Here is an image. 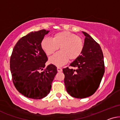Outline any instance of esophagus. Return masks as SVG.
Listing matches in <instances>:
<instances>
[{"label":"esophagus","mask_w":120,"mask_h":120,"mask_svg":"<svg viewBox=\"0 0 120 120\" xmlns=\"http://www.w3.org/2000/svg\"><path fill=\"white\" fill-rule=\"evenodd\" d=\"M57 72H60L63 71V69H62V68H57Z\"/></svg>","instance_id":"esophagus-1"}]
</instances>
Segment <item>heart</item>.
Masks as SVG:
<instances>
[{"instance_id":"b5f03b06","label":"heart","mask_w":120,"mask_h":120,"mask_svg":"<svg viewBox=\"0 0 120 120\" xmlns=\"http://www.w3.org/2000/svg\"><path fill=\"white\" fill-rule=\"evenodd\" d=\"M41 47L47 55H51L58 50L60 52L49 59V62L57 66L66 64L69 59L73 61L80 56L83 50L82 38L68 31L59 32L54 34L52 39L44 38Z\"/></svg>"}]
</instances>
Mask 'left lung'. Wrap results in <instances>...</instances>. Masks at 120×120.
Listing matches in <instances>:
<instances>
[{
    "mask_svg": "<svg viewBox=\"0 0 120 120\" xmlns=\"http://www.w3.org/2000/svg\"><path fill=\"white\" fill-rule=\"evenodd\" d=\"M84 47L80 56L71 63L76 70L64 68V83L67 92L76 98L90 97L96 92L105 72L101 47L85 32Z\"/></svg>",
    "mask_w": 120,
    "mask_h": 120,
    "instance_id": "1",
    "label": "left lung"
}]
</instances>
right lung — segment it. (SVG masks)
Here are the masks:
<instances>
[{
  "mask_svg": "<svg viewBox=\"0 0 120 120\" xmlns=\"http://www.w3.org/2000/svg\"><path fill=\"white\" fill-rule=\"evenodd\" d=\"M49 32L45 30L31 32L20 38L10 57L14 86L21 94L33 99H41L48 94L57 72L56 67L52 64L44 69L48 57L41 48V41Z\"/></svg>",
  "mask_w": 120,
  "mask_h": 120,
  "instance_id": "1",
  "label": "right lung"
}]
</instances>
